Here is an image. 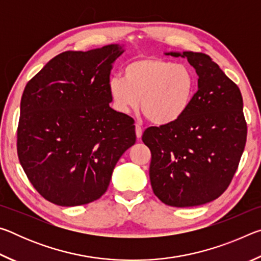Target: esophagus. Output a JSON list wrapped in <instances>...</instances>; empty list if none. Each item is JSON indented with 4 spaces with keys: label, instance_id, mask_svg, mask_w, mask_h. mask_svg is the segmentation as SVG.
<instances>
[{
    "label": "esophagus",
    "instance_id": "obj_1",
    "mask_svg": "<svg viewBox=\"0 0 261 261\" xmlns=\"http://www.w3.org/2000/svg\"><path fill=\"white\" fill-rule=\"evenodd\" d=\"M141 135H143V129H141L140 124H138V123H137V124H136V136H137V138L140 139L141 138Z\"/></svg>",
    "mask_w": 261,
    "mask_h": 261
}]
</instances>
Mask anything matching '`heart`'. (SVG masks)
<instances>
[{
	"mask_svg": "<svg viewBox=\"0 0 261 261\" xmlns=\"http://www.w3.org/2000/svg\"><path fill=\"white\" fill-rule=\"evenodd\" d=\"M196 87L194 73L185 65L159 57H140L124 68V78L110 79L109 93L118 112L129 114L140 103L149 121L167 125L187 113Z\"/></svg>",
	"mask_w": 261,
	"mask_h": 261,
	"instance_id": "1",
	"label": "heart"
}]
</instances>
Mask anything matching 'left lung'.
Segmentation results:
<instances>
[{"label":"left lung","mask_w":261,"mask_h":261,"mask_svg":"<svg viewBox=\"0 0 261 261\" xmlns=\"http://www.w3.org/2000/svg\"><path fill=\"white\" fill-rule=\"evenodd\" d=\"M187 57L198 74V91L182 117L149 126L143 141L151 149L149 179L163 204L191 207L226 191L246 143L247 127L238 86L208 55L167 53Z\"/></svg>","instance_id":"obj_1"}]
</instances>
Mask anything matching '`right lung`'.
<instances>
[{
    "mask_svg": "<svg viewBox=\"0 0 261 261\" xmlns=\"http://www.w3.org/2000/svg\"><path fill=\"white\" fill-rule=\"evenodd\" d=\"M123 51L108 45L61 53L26 84L17 153L34 189L53 204L99 199L136 143L134 118L109 107L112 64Z\"/></svg>",
    "mask_w": 261,
    "mask_h": 261,
    "instance_id": "right-lung-1",
    "label": "right lung"
}]
</instances>
